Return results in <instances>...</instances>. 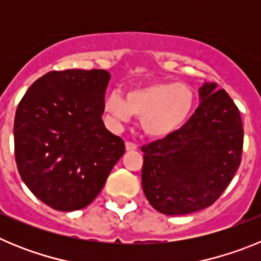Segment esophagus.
<instances>
[{"instance_id": "obj_1", "label": "esophagus", "mask_w": 261, "mask_h": 261, "mask_svg": "<svg viewBox=\"0 0 261 261\" xmlns=\"http://www.w3.org/2000/svg\"><path fill=\"white\" fill-rule=\"evenodd\" d=\"M125 147H126V150H128V151H133V150H136V149H137V145H136L135 142H132V141H126L125 142Z\"/></svg>"}]
</instances>
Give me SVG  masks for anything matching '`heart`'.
I'll return each mask as SVG.
<instances>
[{
    "label": "heart",
    "instance_id": "1",
    "mask_svg": "<svg viewBox=\"0 0 261 261\" xmlns=\"http://www.w3.org/2000/svg\"><path fill=\"white\" fill-rule=\"evenodd\" d=\"M195 96L181 82H161L129 90L126 98L112 91L106 99V110L117 121H129L132 115L141 117L145 132L165 137L186 124L192 112Z\"/></svg>",
    "mask_w": 261,
    "mask_h": 261
}]
</instances>
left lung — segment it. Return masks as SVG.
<instances>
[{
    "instance_id": "obj_1",
    "label": "left lung",
    "mask_w": 261,
    "mask_h": 261,
    "mask_svg": "<svg viewBox=\"0 0 261 261\" xmlns=\"http://www.w3.org/2000/svg\"><path fill=\"white\" fill-rule=\"evenodd\" d=\"M201 103L176 132L144 145L142 190L155 211L190 214L217 201L242 161L243 124L225 90L205 82Z\"/></svg>"
}]
</instances>
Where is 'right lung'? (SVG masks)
<instances>
[{
    "mask_svg": "<svg viewBox=\"0 0 261 261\" xmlns=\"http://www.w3.org/2000/svg\"><path fill=\"white\" fill-rule=\"evenodd\" d=\"M110 73L53 70L23 95L14 119V151L22 180L40 201L78 211L102 191L125 151L102 120Z\"/></svg>",
    "mask_w": 261,
    "mask_h": 261,
    "instance_id": "add662e5",
    "label": "right lung"
}]
</instances>
